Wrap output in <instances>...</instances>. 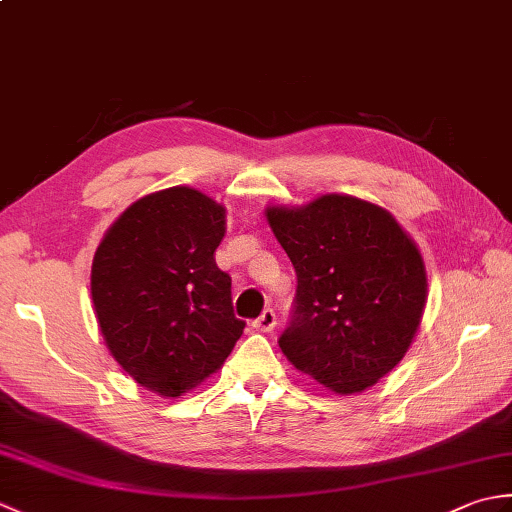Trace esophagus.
<instances>
[{"label": "esophagus", "mask_w": 512, "mask_h": 512, "mask_svg": "<svg viewBox=\"0 0 512 512\" xmlns=\"http://www.w3.org/2000/svg\"><path fill=\"white\" fill-rule=\"evenodd\" d=\"M277 325V317H275V310L273 308H266L259 317L253 321V328L259 330V332H270L275 330Z\"/></svg>", "instance_id": "34e87169"}]
</instances>
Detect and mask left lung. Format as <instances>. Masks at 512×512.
Segmentation results:
<instances>
[{
	"mask_svg": "<svg viewBox=\"0 0 512 512\" xmlns=\"http://www.w3.org/2000/svg\"><path fill=\"white\" fill-rule=\"evenodd\" d=\"M266 217L297 275L281 352L339 394L374 385L422 319L427 277L416 244L387 211L350 195L273 206Z\"/></svg>",
	"mask_w": 512,
	"mask_h": 512,
	"instance_id": "obj_1",
	"label": "left lung"
}]
</instances>
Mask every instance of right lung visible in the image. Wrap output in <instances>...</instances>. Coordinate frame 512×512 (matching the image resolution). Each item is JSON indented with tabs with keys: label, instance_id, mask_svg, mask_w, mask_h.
<instances>
[{
	"label": "right lung",
	"instance_id": "1",
	"mask_svg": "<svg viewBox=\"0 0 512 512\" xmlns=\"http://www.w3.org/2000/svg\"><path fill=\"white\" fill-rule=\"evenodd\" d=\"M224 209L189 187L134 202L92 264V301L105 343L136 383L176 398L220 369L246 323L231 277L215 264Z\"/></svg>",
	"mask_w": 512,
	"mask_h": 512
}]
</instances>
